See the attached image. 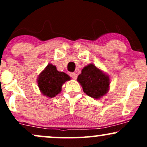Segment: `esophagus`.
I'll use <instances>...</instances> for the list:
<instances>
[{
    "label": "esophagus",
    "instance_id": "esophagus-1",
    "mask_svg": "<svg viewBox=\"0 0 147 147\" xmlns=\"http://www.w3.org/2000/svg\"><path fill=\"white\" fill-rule=\"evenodd\" d=\"M70 77H71L72 78L74 79H76L77 78V74L75 73V72H71V73L70 74Z\"/></svg>",
    "mask_w": 147,
    "mask_h": 147
}]
</instances>
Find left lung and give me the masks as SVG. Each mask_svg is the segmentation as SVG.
I'll list each match as a JSON object with an SVG mask.
<instances>
[{"instance_id":"obj_1","label":"left lung","mask_w":147,"mask_h":147,"mask_svg":"<svg viewBox=\"0 0 147 147\" xmlns=\"http://www.w3.org/2000/svg\"><path fill=\"white\" fill-rule=\"evenodd\" d=\"M77 81L82 85L84 92L94 99H100L109 90V76L93 64H89L82 69Z\"/></svg>"}]
</instances>
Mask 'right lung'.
Masks as SVG:
<instances>
[{
  "label": "right lung",
  "instance_id": "add662e5",
  "mask_svg": "<svg viewBox=\"0 0 147 147\" xmlns=\"http://www.w3.org/2000/svg\"><path fill=\"white\" fill-rule=\"evenodd\" d=\"M70 77L63 72L57 70L55 65L49 63L38 75L37 82L41 93L46 97H55L61 91L62 85Z\"/></svg>",
  "mask_w": 147,
  "mask_h": 147
}]
</instances>
